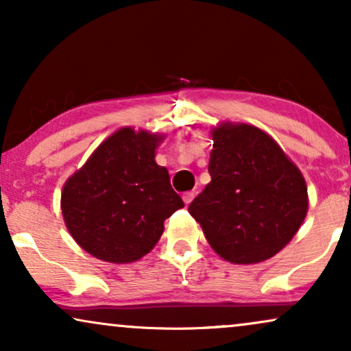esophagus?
I'll use <instances>...</instances> for the list:
<instances>
[{
    "label": "esophagus",
    "instance_id": "esophagus-1",
    "mask_svg": "<svg viewBox=\"0 0 351 351\" xmlns=\"http://www.w3.org/2000/svg\"><path fill=\"white\" fill-rule=\"evenodd\" d=\"M182 198H184V203L185 204H190L191 201L195 198V191H185L184 195H182Z\"/></svg>",
    "mask_w": 351,
    "mask_h": 351
}]
</instances>
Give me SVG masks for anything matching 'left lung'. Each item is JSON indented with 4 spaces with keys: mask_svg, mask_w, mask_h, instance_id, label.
<instances>
[{
    "mask_svg": "<svg viewBox=\"0 0 351 351\" xmlns=\"http://www.w3.org/2000/svg\"><path fill=\"white\" fill-rule=\"evenodd\" d=\"M210 136V182L189 213L223 261L244 265L267 261L304 223L308 210L304 176L275 138L252 124L223 121Z\"/></svg>",
    "mask_w": 351,
    "mask_h": 351,
    "instance_id": "left-lung-1",
    "label": "left lung"
}]
</instances>
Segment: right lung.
<instances>
[{
	"label": "right lung",
	"instance_id": "obj_1",
	"mask_svg": "<svg viewBox=\"0 0 351 351\" xmlns=\"http://www.w3.org/2000/svg\"><path fill=\"white\" fill-rule=\"evenodd\" d=\"M165 134L121 128L105 138L62 189L60 209L71 238L90 256L131 263L147 256L165 220L184 201L169 172L156 165Z\"/></svg>",
	"mask_w": 351,
	"mask_h": 351
}]
</instances>
